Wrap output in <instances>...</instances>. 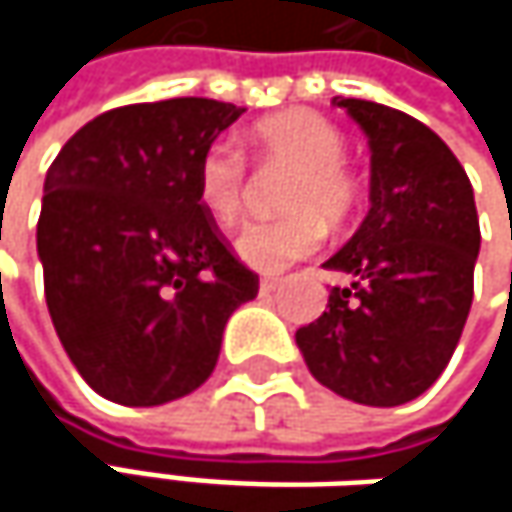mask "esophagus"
<instances>
[{
    "label": "esophagus",
    "instance_id": "obj_1",
    "mask_svg": "<svg viewBox=\"0 0 512 512\" xmlns=\"http://www.w3.org/2000/svg\"><path fill=\"white\" fill-rule=\"evenodd\" d=\"M281 281L278 278H260V293H272Z\"/></svg>",
    "mask_w": 512,
    "mask_h": 512
}]
</instances>
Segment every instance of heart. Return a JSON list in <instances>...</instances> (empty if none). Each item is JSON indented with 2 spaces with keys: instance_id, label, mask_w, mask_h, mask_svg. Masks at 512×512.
Here are the masks:
<instances>
[{
  "instance_id": "b5f03b06",
  "label": "heart",
  "mask_w": 512,
  "mask_h": 512,
  "mask_svg": "<svg viewBox=\"0 0 512 512\" xmlns=\"http://www.w3.org/2000/svg\"><path fill=\"white\" fill-rule=\"evenodd\" d=\"M246 142L260 162L293 168L281 192V207L290 213L243 225L234 249L240 260L260 272H281L320 249L326 234L323 219L341 222L350 216L358 186L344 162L347 142L332 121L311 109H290L257 121ZM195 195L207 216L222 225L240 216L246 156L234 142L216 139L204 148L195 165Z\"/></svg>"
}]
</instances>
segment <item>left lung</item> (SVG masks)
<instances>
[{"instance_id":"obj_1","label":"left lung","mask_w":512,"mask_h":512,"mask_svg":"<svg viewBox=\"0 0 512 512\" xmlns=\"http://www.w3.org/2000/svg\"><path fill=\"white\" fill-rule=\"evenodd\" d=\"M370 145V210L323 266L353 275L296 332L317 382L364 406L421 397L448 367L474 296L480 225L460 159L421 121L335 97Z\"/></svg>"}]
</instances>
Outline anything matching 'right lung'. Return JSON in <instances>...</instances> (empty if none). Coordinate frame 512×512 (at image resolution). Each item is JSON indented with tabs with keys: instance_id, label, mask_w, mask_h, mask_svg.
<instances>
[{
	"instance_id": "right-lung-1",
	"label": "right lung",
	"mask_w": 512,
	"mask_h": 512,
	"mask_svg": "<svg viewBox=\"0 0 512 512\" xmlns=\"http://www.w3.org/2000/svg\"><path fill=\"white\" fill-rule=\"evenodd\" d=\"M243 112L207 97L121 106L52 159L38 219L47 308L73 367L112 403L192 394L228 317L257 296L195 195L204 148Z\"/></svg>"
}]
</instances>
